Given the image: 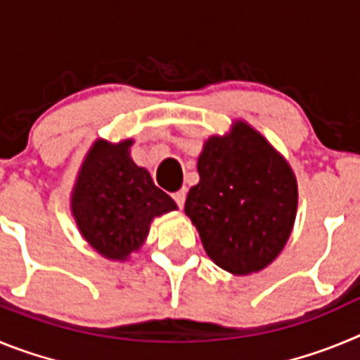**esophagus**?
<instances>
[{
    "label": "esophagus",
    "mask_w": 360,
    "mask_h": 360,
    "mask_svg": "<svg viewBox=\"0 0 360 360\" xmlns=\"http://www.w3.org/2000/svg\"><path fill=\"white\" fill-rule=\"evenodd\" d=\"M186 195H187V191H186V189L176 191V193H174V195H173L174 203H176V205H178V207H180V209H182V207H184V203H186Z\"/></svg>",
    "instance_id": "esophagus-1"
}]
</instances>
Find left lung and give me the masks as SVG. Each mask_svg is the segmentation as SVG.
Returning a JSON list of instances; mask_svg holds the SVG:
<instances>
[{
  "label": "left lung",
  "mask_w": 360,
  "mask_h": 360,
  "mask_svg": "<svg viewBox=\"0 0 360 360\" xmlns=\"http://www.w3.org/2000/svg\"><path fill=\"white\" fill-rule=\"evenodd\" d=\"M198 186L186 214L212 262L232 274H250L276 259L290 236L297 184L290 165L245 122L212 136L198 158Z\"/></svg>",
  "instance_id": "obj_1"
}]
</instances>
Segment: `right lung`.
Returning a JSON list of instances; mask_svg holds the SVG:
<instances>
[{
  "label": "right lung",
  "instance_id": "right-lung-1",
  "mask_svg": "<svg viewBox=\"0 0 360 360\" xmlns=\"http://www.w3.org/2000/svg\"><path fill=\"white\" fill-rule=\"evenodd\" d=\"M131 141L90 149L73 187L72 212L84 240L108 259L141 249L155 216L176 209L169 195L129 158Z\"/></svg>",
  "mask_w": 360,
  "mask_h": 360
}]
</instances>
